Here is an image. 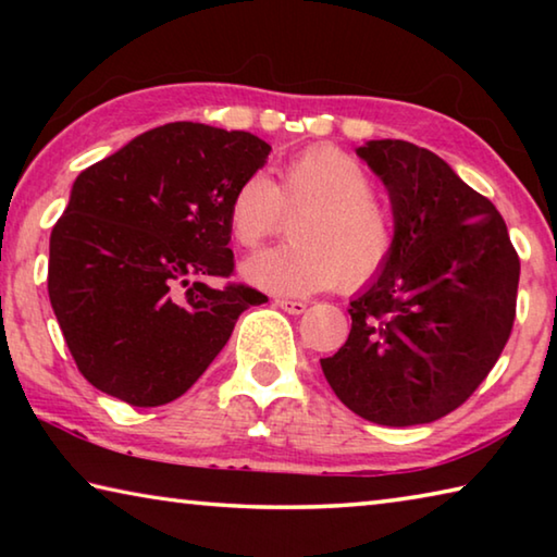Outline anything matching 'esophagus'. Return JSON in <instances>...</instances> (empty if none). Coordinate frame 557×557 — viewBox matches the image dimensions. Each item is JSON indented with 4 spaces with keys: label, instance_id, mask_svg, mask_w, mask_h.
<instances>
[{
    "label": "esophagus",
    "instance_id": "obj_1",
    "mask_svg": "<svg viewBox=\"0 0 557 557\" xmlns=\"http://www.w3.org/2000/svg\"><path fill=\"white\" fill-rule=\"evenodd\" d=\"M275 305L280 309H285V312H289V314H301L307 309V301H301V299H277Z\"/></svg>",
    "mask_w": 557,
    "mask_h": 557
}]
</instances>
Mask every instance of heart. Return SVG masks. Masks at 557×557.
Here are the masks:
<instances>
[{"mask_svg":"<svg viewBox=\"0 0 557 557\" xmlns=\"http://www.w3.org/2000/svg\"><path fill=\"white\" fill-rule=\"evenodd\" d=\"M285 213L292 240L245 262V277L280 295L338 285L346 292L371 285L398 250V219L373 194V176L354 154L334 145L297 152L280 169L250 174L228 201V228L240 248H258L282 228Z\"/></svg>","mask_w":557,"mask_h":557,"instance_id":"b5f03b06","label":"heart"}]
</instances>
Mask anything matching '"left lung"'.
I'll return each instance as SVG.
<instances>
[{"instance_id":"left-lung-1","label":"left lung","mask_w":557,"mask_h":557,"mask_svg":"<svg viewBox=\"0 0 557 557\" xmlns=\"http://www.w3.org/2000/svg\"><path fill=\"white\" fill-rule=\"evenodd\" d=\"M356 152L388 188L398 250L351 301V332L322 371L361 418L422 425L467 403L494 369L521 260L496 206L430 149L373 139Z\"/></svg>"}]
</instances>
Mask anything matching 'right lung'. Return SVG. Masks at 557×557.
Masks as SVG:
<instances>
[{"instance_id":"obj_1","label":"right lung","mask_w":557,"mask_h":557,"mask_svg":"<svg viewBox=\"0 0 557 557\" xmlns=\"http://www.w3.org/2000/svg\"><path fill=\"white\" fill-rule=\"evenodd\" d=\"M268 154L250 132L169 122L78 174L51 231L49 297L90 385L135 408L172 403L268 301L201 282L233 275L231 194Z\"/></svg>"}]
</instances>
